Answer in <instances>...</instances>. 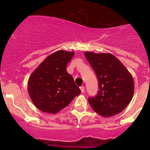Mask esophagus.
Returning <instances> with one entry per match:
<instances>
[{"label":"esophagus","instance_id":"esophagus-1","mask_svg":"<svg viewBox=\"0 0 150 150\" xmlns=\"http://www.w3.org/2000/svg\"><path fill=\"white\" fill-rule=\"evenodd\" d=\"M80 88H81V92H82V93H84V92H85V87H84V86H81V87H80Z\"/></svg>","mask_w":150,"mask_h":150}]
</instances>
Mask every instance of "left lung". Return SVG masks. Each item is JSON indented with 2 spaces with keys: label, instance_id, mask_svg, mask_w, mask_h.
Wrapping results in <instances>:
<instances>
[{
  "label": "left lung",
  "instance_id": "8db88e82",
  "mask_svg": "<svg viewBox=\"0 0 150 150\" xmlns=\"http://www.w3.org/2000/svg\"><path fill=\"white\" fill-rule=\"evenodd\" d=\"M84 55L99 81L97 95L88 98L91 107L103 117L119 114L132 99L134 91L132 75L112 54L86 51Z\"/></svg>",
  "mask_w": 150,
  "mask_h": 150
}]
</instances>
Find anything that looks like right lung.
I'll list each match as a JSON object with an SVG mask.
<instances>
[{
    "mask_svg": "<svg viewBox=\"0 0 150 150\" xmlns=\"http://www.w3.org/2000/svg\"><path fill=\"white\" fill-rule=\"evenodd\" d=\"M74 54L64 50L53 53L29 78L30 97L41 111L56 114L81 93L73 78L67 72L66 67Z\"/></svg>",
    "mask_w": 150,
    "mask_h": 150,
    "instance_id": "add662e5",
    "label": "right lung"
}]
</instances>
